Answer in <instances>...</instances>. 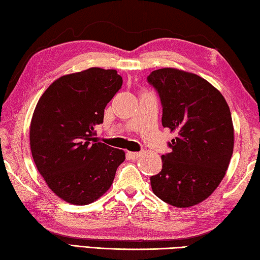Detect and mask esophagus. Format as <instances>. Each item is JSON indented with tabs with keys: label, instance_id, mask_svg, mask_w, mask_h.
I'll use <instances>...</instances> for the list:
<instances>
[{
	"label": "esophagus",
	"instance_id": "obj_1",
	"mask_svg": "<svg viewBox=\"0 0 260 260\" xmlns=\"http://www.w3.org/2000/svg\"><path fill=\"white\" fill-rule=\"evenodd\" d=\"M126 156H127V158H130V160H136V158H138L140 156V153H137V152H127L126 153Z\"/></svg>",
	"mask_w": 260,
	"mask_h": 260
}]
</instances>
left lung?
<instances>
[{"label":"left lung","instance_id":"8db88e82","mask_svg":"<svg viewBox=\"0 0 260 260\" xmlns=\"http://www.w3.org/2000/svg\"><path fill=\"white\" fill-rule=\"evenodd\" d=\"M147 80L160 94L162 125L177 137L151 177L153 193L177 208H190L215 192L230 166L234 126L224 95L203 77L166 67Z\"/></svg>","mask_w":260,"mask_h":260}]
</instances>
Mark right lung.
I'll list each match as a JSON object with an SVG mask.
<instances>
[{
  "label": "right lung",
  "instance_id": "right-lung-1",
  "mask_svg": "<svg viewBox=\"0 0 260 260\" xmlns=\"http://www.w3.org/2000/svg\"><path fill=\"white\" fill-rule=\"evenodd\" d=\"M121 86L115 70L91 67L53 81L36 104L29 126L31 156L49 188L67 203L97 201L125 160L122 149L93 137Z\"/></svg>",
  "mask_w": 260,
  "mask_h": 260
}]
</instances>
